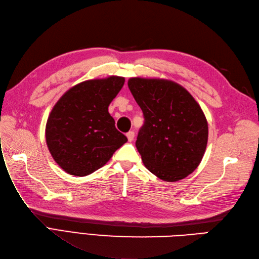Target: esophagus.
Instances as JSON below:
<instances>
[{
  "label": "esophagus",
  "mask_w": 259,
  "mask_h": 259,
  "mask_svg": "<svg viewBox=\"0 0 259 259\" xmlns=\"http://www.w3.org/2000/svg\"><path fill=\"white\" fill-rule=\"evenodd\" d=\"M126 136H127L129 142L133 141V139H135V131H129V132H127Z\"/></svg>",
  "instance_id": "obj_1"
}]
</instances>
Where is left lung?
Here are the masks:
<instances>
[{
	"label": "left lung",
	"instance_id": "8db88e82",
	"mask_svg": "<svg viewBox=\"0 0 259 259\" xmlns=\"http://www.w3.org/2000/svg\"><path fill=\"white\" fill-rule=\"evenodd\" d=\"M128 86L144 123L136 145L146 168L163 181L193 173L207 143V122L188 91L170 80L130 78Z\"/></svg>",
	"mask_w": 259,
	"mask_h": 259
}]
</instances>
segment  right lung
Wrapping results in <instances>:
<instances>
[{
    "mask_svg": "<svg viewBox=\"0 0 259 259\" xmlns=\"http://www.w3.org/2000/svg\"><path fill=\"white\" fill-rule=\"evenodd\" d=\"M124 78L82 81L60 98L49 115L46 142L55 161L71 175L85 177L103 166L128 141L115 127L108 105Z\"/></svg>",
    "mask_w": 259,
    "mask_h": 259,
    "instance_id": "add662e5",
    "label": "right lung"
}]
</instances>
